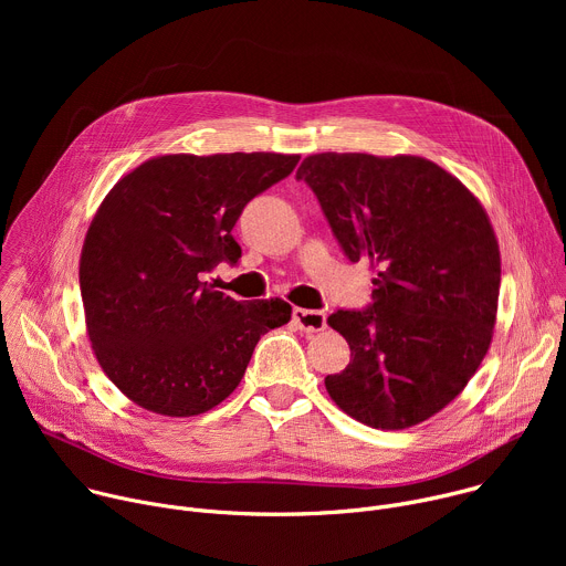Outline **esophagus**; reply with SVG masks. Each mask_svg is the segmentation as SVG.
I'll return each instance as SVG.
<instances>
[{
	"instance_id": "obj_1",
	"label": "esophagus",
	"mask_w": 566,
	"mask_h": 566,
	"mask_svg": "<svg viewBox=\"0 0 566 566\" xmlns=\"http://www.w3.org/2000/svg\"><path fill=\"white\" fill-rule=\"evenodd\" d=\"M293 319L295 325L306 332V334H315L327 327V313L325 311H313V308H293Z\"/></svg>"
}]
</instances>
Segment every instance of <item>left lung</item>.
Returning a JSON list of instances; mask_svg holds the SVG:
<instances>
[{"label":"left lung","instance_id":"8db88e82","mask_svg":"<svg viewBox=\"0 0 566 566\" xmlns=\"http://www.w3.org/2000/svg\"><path fill=\"white\" fill-rule=\"evenodd\" d=\"M352 262L374 269V304L336 311L352 360L325 387L352 419L406 430L452 402L497 322L500 244L481 201L412 154H311L297 168Z\"/></svg>","mask_w":566,"mask_h":566}]
</instances>
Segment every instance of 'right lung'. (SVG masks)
Wrapping results in <instances>:
<instances>
[{
    "label": "right lung",
    "mask_w": 566,
    "mask_h": 566,
    "mask_svg": "<svg viewBox=\"0 0 566 566\" xmlns=\"http://www.w3.org/2000/svg\"><path fill=\"white\" fill-rule=\"evenodd\" d=\"M297 160L275 151L164 154L103 199L80 253V293L103 371L143 410H212L244 378L258 340L291 319L289 302H237L203 273L237 264L230 232L241 210Z\"/></svg>",
    "instance_id": "add662e5"
}]
</instances>
